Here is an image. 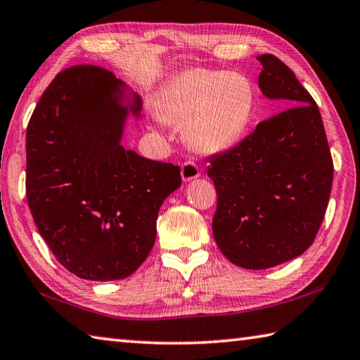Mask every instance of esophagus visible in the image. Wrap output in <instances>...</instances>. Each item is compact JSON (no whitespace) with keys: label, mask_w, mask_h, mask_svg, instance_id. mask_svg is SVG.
Segmentation results:
<instances>
[{"label":"esophagus","mask_w":360,"mask_h":360,"mask_svg":"<svg viewBox=\"0 0 360 360\" xmlns=\"http://www.w3.org/2000/svg\"><path fill=\"white\" fill-rule=\"evenodd\" d=\"M199 175H200L199 167L193 161H186L185 164H181V180H184L185 184L186 181L198 179Z\"/></svg>","instance_id":"34e87169"}]
</instances>
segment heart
Returning a JSON list of instances; mask_svg holds the SVG:
<instances>
[{"label": "heart", "mask_w": 360, "mask_h": 360, "mask_svg": "<svg viewBox=\"0 0 360 360\" xmlns=\"http://www.w3.org/2000/svg\"><path fill=\"white\" fill-rule=\"evenodd\" d=\"M256 91L240 72L190 69L156 98V117L181 128L185 143L200 155H219L243 141L255 117Z\"/></svg>", "instance_id": "obj_1"}]
</instances>
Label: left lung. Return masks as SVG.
<instances>
[{
  "label": "left lung",
  "instance_id": "left-lung-1",
  "mask_svg": "<svg viewBox=\"0 0 360 360\" xmlns=\"http://www.w3.org/2000/svg\"><path fill=\"white\" fill-rule=\"evenodd\" d=\"M259 90L291 109L256 126L253 134L207 169L218 194L212 232L238 267L262 270L305 253L323 223L333 164L316 103L275 55L257 56Z\"/></svg>",
  "mask_w": 360,
  "mask_h": 360
}]
</instances>
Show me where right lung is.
<instances>
[{
  "instance_id": "obj_1",
  "label": "right lung",
  "mask_w": 360,
  "mask_h": 360,
  "mask_svg": "<svg viewBox=\"0 0 360 360\" xmlns=\"http://www.w3.org/2000/svg\"><path fill=\"white\" fill-rule=\"evenodd\" d=\"M142 98L110 71H61L27 128V198L44 240L79 278L123 280L147 259L180 167L126 150L128 118Z\"/></svg>"
}]
</instances>
